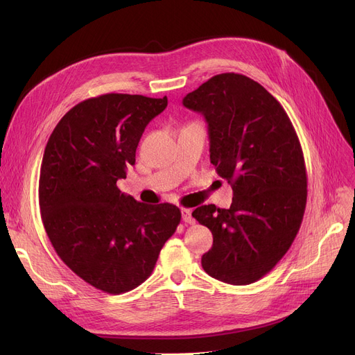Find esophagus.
<instances>
[{"mask_svg":"<svg viewBox=\"0 0 355 355\" xmlns=\"http://www.w3.org/2000/svg\"><path fill=\"white\" fill-rule=\"evenodd\" d=\"M181 217L184 223H189V225H193L194 223V217L191 216V210L190 209H182L181 210Z\"/></svg>","mask_w":355,"mask_h":355,"instance_id":"esophagus-1","label":"esophagus"}]
</instances>
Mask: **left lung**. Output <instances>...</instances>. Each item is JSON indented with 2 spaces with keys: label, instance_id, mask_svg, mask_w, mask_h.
Instances as JSON below:
<instances>
[{
  "label": "left lung",
  "instance_id": "left-lung-1",
  "mask_svg": "<svg viewBox=\"0 0 355 355\" xmlns=\"http://www.w3.org/2000/svg\"><path fill=\"white\" fill-rule=\"evenodd\" d=\"M209 125L210 161L233 189L230 209L197 207L213 246L201 257L211 277L249 285L289 250L306 206L302 148L285 109L257 82L221 73L182 99Z\"/></svg>",
  "mask_w": 355,
  "mask_h": 355
}]
</instances>
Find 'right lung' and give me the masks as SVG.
I'll use <instances>...</instances> for the list:
<instances>
[{
    "mask_svg": "<svg viewBox=\"0 0 355 355\" xmlns=\"http://www.w3.org/2000/svg\"><path fill=\"white\" fill-rule=\"evenodd\" d=\"M161 99L125 93L90 98L60 119L44 149L39 202L51 245L85 282L123 293L145 282L181 220L173 204H148L121 193L116 181L135 164Z\"/></svg>",
    "mask_w": 355,
    "mask_h": 355,
    "instance_id": "1",
    "label": "right lung"
}]
</instances>
